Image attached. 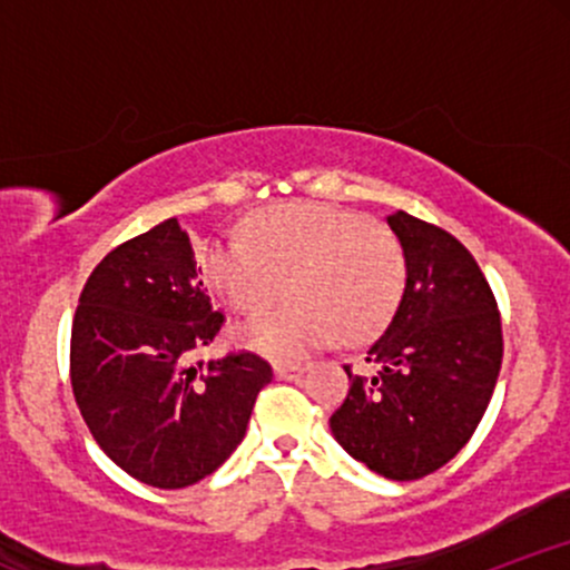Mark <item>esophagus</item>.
Wrapping results in <instances>:
<instances>
[{"label":"esophagus","mask_w":570,"mask_h":570,"mask_svg":"<svg viewBox=\"0 0 570 570\" xmlns=\"http://www.w3.org/2000/svg\"><path fill=\"white\" fill-rule=\"evenodd\" d=\"M303 372H305V364H284V362L276 364V375L284 377V381H294V377H299Z\"/></svg>","instance_id":"esophagus-1"}]
</instances>
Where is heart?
<instances>
[{
	"instance_id": "1",
	"label": "heart",
	"mask_w": 570,
	"mask_h": 570,
	"mask_svg": "<svg viewBox=\"0 0 570 570\" xmlns=\"http://www.w3.org/2000/svg\"><path fill=\"white\" fill-rule=\"evenodd\" d=\"M200 276L233 311L257 313L286 289L297 303L235 330L240 343L273 358H297L332 343L381 335L407 286L402 246L364 214L294 200L254 212L244 240H214Z\"/></svg>"
}]
</instances>
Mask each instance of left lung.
<instances>
[{"instance_id":"left-lung-1","label":"left lung","mask_w":570,"mask_h":570,"mask_svg":"<svg viewBox=\"0 0 570 570\" xmlns=\"http://www.w3.org/2000/svg\"><path fill=\"white\" fill-rule=\"evenodd\" d=\"M407 259L389 330L370 345L375 375H353L330 429L348 455L389 480H421L472 440L499 381L503 337L490 284L461 240L396 212Z\"/></svg>"}]
</instances>
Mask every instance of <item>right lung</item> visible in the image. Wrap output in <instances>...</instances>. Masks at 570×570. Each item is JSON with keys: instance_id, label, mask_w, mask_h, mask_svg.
<instances>
[{"instance_id": "right-lung-1", "label": "right lung", "mask_w": 570, "mask_h": 570, "mask_svg": "<svg viewBox=\"0 0 570 570\" xmlns=\"http://www.w3.org/2000/svg\"><path fill=\"white\" fill-rule=\"evenodd\" d=\"M222 324L176 217L112 248L85 284L71 391L98 448L144 485L176 490L217 472L273 381L252 351L195 362Z\"/></svg>"}]
</instances>
